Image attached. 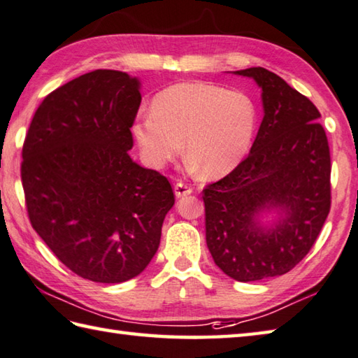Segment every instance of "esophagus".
Instances as JSON below:
<instances>
[{"instance_id":"34e87169","label":"esophagus","mask_w":358,"mask_h":358,"mask_svg":"<svg viewBox=\"0 0 358 358\" xmlns=\"http://www.w3.org/2000/svg\"><path fill=\"white\" fill-rule=\"evenodd\" d=\"M192 193H193V188L190 185L184 184V182H178V184L174 185V194H176V198H184Z\"/></svg>"}]
</instances>
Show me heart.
<instances>
[{
	"instance_id": "b5f03b06",
	"label": "heart",
	"mask_w": 358,
	"mask_h": 358,
	"mask_svg": "<svg viewBox=\"0 0 358 358\" xmlns=\"http://www.w3.org/2000/svg\"><path fill=\"white\" fill-rule=\"evenodd\" d=\"M257 123V106L245 92L194 80L159 92L151 112L132 124V136L152 168L165 166L184 146L206 178H221L248 156Z\"/></svg>"
}]
</instances>
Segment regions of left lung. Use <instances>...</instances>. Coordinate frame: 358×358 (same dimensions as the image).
Wrapping results in <instances>:
<instances>
[{
  "instance_id": "obj_1",
  "label": "left lung",
  "mask_w": 358,
  "mask_h": 358,
  "mask_svg": "<svg viewBox=\"0 0 358 358\" xmlns=\"http://www.w3.org/2000/svg\"><path fill=\"white\" fill-rule=\"evenodd\" d=\"M262 90L249 156L204 188L206 241L238 282L282 275L306 257L330 210V152L315 104L262 66L232 71Z\"/></svg>"
}]
</instances>
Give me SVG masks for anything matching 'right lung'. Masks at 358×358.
Returning a JSON list of instances; mask_svg holds the SVG:
<instances>
[{
    "instance_id": "right-lung-1",
    "label": "right lung",
    "mask_w": 358,
    "mask_h": 358,
    "mask_svg": "<svg viewBox=\"0 0 358 358\" xmlns=\"http://www.w3.org/2000/svg\"><path fill=\"white\" fill-rule=\"evenodd\" d=\"M140 89L123 71L83 74L43 99L23 146L34 231L66 268L99 284L150 265L174 206L168 179L129 156Z\"/></svg>"
}]
</instances>
